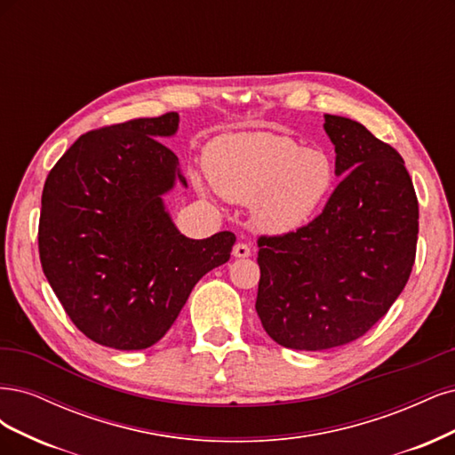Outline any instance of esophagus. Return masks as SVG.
Returning <instances> with one entry per match:
<instances>
[{
  "label": "esophagus",
  "instance_id": "1",
  "mask_svg": "<svg viewBox=\"0 0 455 455\" xmlns=\"http://www.w3.org/2000/svg\"><path fill=\"white\" fill-rule=\"evenodd\" d=\"M232 255L236 257V259H245V257L251 255V247H249L247 243L238 242L236 245H234V249H232Z\"/></svg>",
  "mask_w": 455,
  "mask_h": 455
}]
</instances>
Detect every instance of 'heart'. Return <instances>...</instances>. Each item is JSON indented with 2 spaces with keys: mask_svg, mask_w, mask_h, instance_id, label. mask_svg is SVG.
<instances>
[{
  "mask_svg": "<svg viewBox=\"0 0 455 455\" xmlns=\"http://www.w3.org/2000/svg\"><path fill=\"white\" fill-rule=\"evenodd\" d=\"M204 163L217 193L232 202H251L255 225L274 234L310 221L336 181L327 151L302 149L297 140L275 132L219 136L208 145Z\"/></svg>",
  "mask_w": 455,
  "mask_h": 455,
  "instance_id": "heart-1",
  "label": "heart"
}]
</instances>
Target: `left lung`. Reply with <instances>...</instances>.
Segmentation results:
<instances>
[{
    "mask_svg": "<svg viewBox=\"0 0 455 455\" xmlns=\"http://www.w3.org/2000/svg\"><path fill=\"white\" fill-rule=\"evenodd\" d=\"M334 188L314 221L259 236L255 310L283 347L321 351L357 340L404 289L416 260L418 198L403 156L361 123L325 115Z\"/></svg>",
    "mask_w": 455,
    "mask_h": 455,
    "instance_id": "left-lung-1",
    "label": "left lung"
}]
</instances>
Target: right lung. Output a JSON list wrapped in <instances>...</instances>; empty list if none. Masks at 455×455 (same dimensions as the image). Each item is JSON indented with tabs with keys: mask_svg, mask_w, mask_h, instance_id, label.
Instances as JSON below:
<instances>
[{
	"mask_svg": "<svg viewBox=\"0 0 455 455\" xmlns=\"http://www.w3.org/2000/svg\"><path fill=\"white\" fill-rule=\"evenodd\" d=\"M175 111L83 134L49 172L39 259L69 319L96 344L145 349L180 315L204 274L225 265L236 236L190 240L163 195L181 181Z\"/></svg>",
	"mask_w": 455,
	"mask_h": 455,
	"instance_id": "1",
	"label": "right lung"
}]
</instances>
